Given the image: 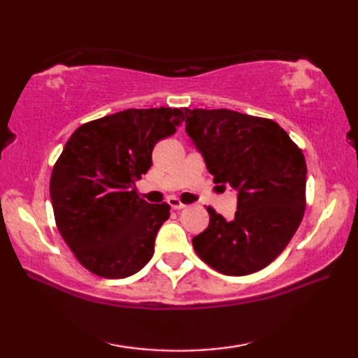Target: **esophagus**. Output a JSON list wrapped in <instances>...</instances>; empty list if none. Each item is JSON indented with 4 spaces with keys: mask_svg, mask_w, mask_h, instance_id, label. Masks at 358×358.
<instances>
[{
    "mask_svg": "<svg viewBox=\"0 0 358 358\" xmlns=\"http://www.w3.org/2000/svg\"><path fill=\"white\" fill-rule=\"evenodd\" d=\"M167 203H169L171 208L175 209V210H180V209L186 208V204L183 201H180L177 196H169V199H167Z\"/></svg>",
    "mask_w": 358,
    "mask_h": 358,
    "instance_id": "esophagus-1",
    "label": "esophagus"
}]
</instances>
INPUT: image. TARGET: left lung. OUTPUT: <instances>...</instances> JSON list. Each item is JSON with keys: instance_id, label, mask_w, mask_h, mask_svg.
I'll return each instance as SVG.
<instances>
[{"instance_id": "obj_1", "label": "left lung", "mask_w": 358, "mask_h": 358, "mask_svg": "<svg viewBox=\"0 0 358 358\" xmlns=\"http://www.w3.org/2000/svg\"><path fill=\"white\" fill-rule=\"evenodd\" d=\"M186 132L214 183L238 192L234 220L210 206L192 246L224 275H249L283 252L306 208V162L275 121L229 109H185Z\"/></svg>"}]
</instances>
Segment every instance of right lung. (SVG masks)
Listing matches in <instances>:
<instances>
[{"instance_id": "add662e5", "label": "right lung", "mask_w": 358, "mask_h": 358, "mask_svg": "<svg viewBox=\"0 0 358 358\" xmlns=\"http://www.w3.org/2000/svg\"><path fill=\"white\" fill-rule=\"evenodd\" d=\"M181 109H126L80 126L50 177L59 234L87 271L126 278L154 255L155 237L171 206L149 204L135 181L152 166L157 141L175 134Z\"/></svg>"}]
</instances>
